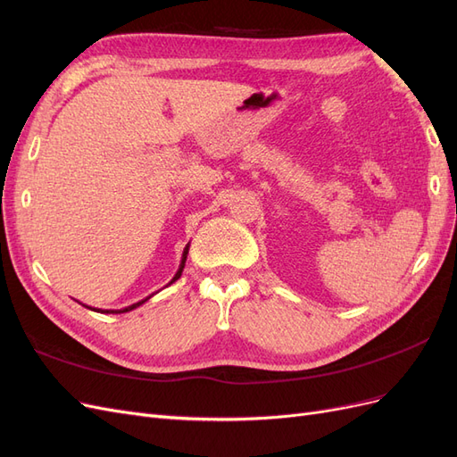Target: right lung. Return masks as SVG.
Returning a JSON list of instances; mask_svg holds the SVG:
<instances>
[{
  "label": "right lung",
  "mask_w": 457,
  "mask_h": 457,
  "mask_svg": "<svg viewBox=\"0 0 457 457\" xmlns=\"http://www.w3.org/2000/svg\"><path fill=\"white\" fill-rule=\"evenodd\" d=\"M188 247H190V244H187V247H185V252H183V257H181V265H179V269H177V272H175V276L171 278V282L168 284V286H171L175 280H179L181 278V274H183V269H185V262H187V255H188ZM154 295V294H152ZM152 295H148L146 299H141V301H137V303H133V305H129V307H126V309H93V307H87V305H84V303H81V305L84 307H87V309H91V311H95V312H103V314H121V312H129V311H133V309H137V307H141L143 303H146Z\"/></svg>",
  "instance_id": "right-lung-1"
}]
</instances>
